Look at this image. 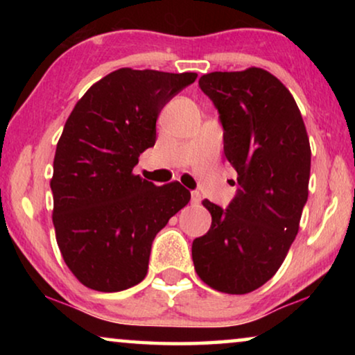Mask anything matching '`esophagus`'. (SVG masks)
Returning <instances> with one entry per match:
<instances>
[{"label": "esophagus", "instance_id": "1", "mask_svg": "<svg viewBox=\"0 0 355 355\" xmlns=\"http://www.w3.org/2000/svg\"><path fill=\"white\" fill-rule=\"evenodd\" d=\"M200 202H202L200 193H198L197 191L191 192V203H192V205H198V203H200Z\"/></svg>", "mask_w": 355, "mask_h": 355}]
</instances>
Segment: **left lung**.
Listing matches in <instances>:
<instances>
[{
    "label": "left lung",
    "instance_id": "8db88e82",
    "mask_svg": "<svg viewBox=\"0 0 355 355\" xmlns=\"http://www.w3.org/2000/svg\"><path fill=\"white\" fill-rule=\"evenodd\" d=\"M198 85L220 113L239 189L227 208L202 202L211 226L192 242L193 266L210 288L247 294L273 278L297 236L309 197V135L294 96L268 71L210 72Z\"/></svg>",
    "mask_w": 355,
    "mask_h": 355
}]
</instances>
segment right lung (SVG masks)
Segmentation results:
<instances>
[{"mask_svg": "<svg viewBox=\"0 0 355 355\" xmlns=\"http://www.w3.org/2000/svg\"><path fill=\"white\" fill-rule=\"evenodd\" d=\"M197 79L123 67L77 101L53 162V225L62 259L87 288L118 293L145 278L155 236L191 200L179 182L132 173L157 140L163 106Z\"/></svg>", "mask_w": 355, "mask_h": 355, "instance_id": "right-lung-1", "label": "right lung"}]
</instances>
